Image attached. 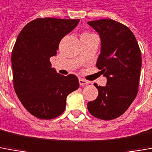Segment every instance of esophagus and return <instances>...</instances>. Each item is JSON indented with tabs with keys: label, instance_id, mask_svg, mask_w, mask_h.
Masks as SVG:
<instances>
[{
	"label": "esophagus",
	"instance_id": "obj_1",
	"mask_svg": "<svg viewBox=\"0 0 152 152\" xmlns=\"http://www.w3.org/2000/svg\"><path fill=\"white\" fill-rule=\"evenodd\" d=\"M78 82H79V84H80L81 86H84V85H86L88 83H89L88 81H87L85 79H83V78H79V79H78Z\"/></svg>",
	"mask_w": 152,
	"mask_h": 152
}]
</instances>
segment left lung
<instances>
[{
	"instance_id": "left-lung-1",
	"label": "left lung",
	"mask_w": 152,
	"mask_h": 152,
	"mask_svg": "<svg viewBox=\"0 0 152 152\" xmlns=\"http://www.w3.org/2000/svg\"><path fill=\"white\" fill-rule=\"evenodd\" d=\"M99 34L101 53L96 66L107 78L98 88V98L88 102L94 117L113 120L126 112L137 97L142 55L137 39L126 26L109 19L88 22Z\"/></svg>"
}]
</instances>
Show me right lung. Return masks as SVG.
I'll return each mask as SVG.
<instances>
[{"label": "right lung", "mask_w": 152, "mask_h": 152, "mask_svg": "<svg viewBox=\"0 0 152 152\" xmlns=\"http://www.w3.org/2000/svg\"><path fill=\"white\" fill-rule=\"evenodd\" d=\"M79 20L38 18L19 34L11 54L13 83L17 97L30 113L53 119L64 113L67 96L79 87L74 74L64 76L51 68L60 40Z\"/></svg>", "instance_id": "1"}]
</instances>
